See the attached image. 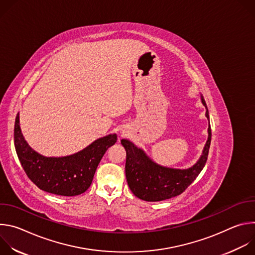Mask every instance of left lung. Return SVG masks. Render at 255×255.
<instances>
[{
	"instance_id": "8db88e82",
	"label": "left lung",
	"mask_w": 255,
	"mask_h": 255,
	"mask_svg": "<svg viewBox=\"0 0 255 255\" xmlns=\"http://www.w3.org/2000/svg\"><path fill=\"white\" fill-rule=\"evenodd\" d=\"M201 101L206 108V117L209 121L208 140L201 157L189 168L180 169L160 165L130 140H121V144L126 150L125 172L127 183L131 192L137 198L147 202H159L176 197L193 183L204 168L208 158L212 133L209 111L202 95Z\"/></svg>"
}]
</instances>
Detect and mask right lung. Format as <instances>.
Masks as SVG:
<instances>
[{"mask_svg": "<svg viewBox=\"0 0 255 255\" xmlns=\"http://www.w3.org/2000/svg\"><path fill=\"white\" fill-rule=\"evenodd\" d=\"M117 135L109 134L91 143L83 150L59 157H47L32 149L25 140L17 114L14 142L18 158L28 177L40 190L58 196H78L91 186L96 169Z\"/></svg>", "mask_w": 255, "mask_h": 255, "instance_id": "add662e5", "label": "right lung"}]
</instances>
